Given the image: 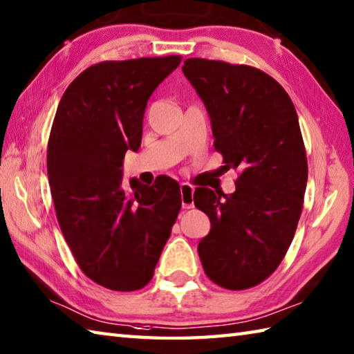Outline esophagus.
<instances>
[{"instance_id":"obj_1","label":"esophagus","mask_w":354,"mask_h":354,"mask_svg":"<svg viewBox=\"0 0 354 354\" xmlns=\"http://www.w3.org/2000/svg\"><path fill=\"white\" fill-rule=\"evenodd\" d=\"M179 190H181V203L183 209H192L194 207V187L189 184H181L179 185Z\"/></svg>"}]
</instances>
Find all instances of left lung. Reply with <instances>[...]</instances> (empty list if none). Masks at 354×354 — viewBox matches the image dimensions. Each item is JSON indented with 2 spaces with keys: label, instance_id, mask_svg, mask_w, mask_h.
<instances>
[{
  "label": "left lung",
  "instance_id": "obj_1",
  "mask_svg": "<svg viewBox=\"0 0 354 354\" xmlns=\"http://www.w3.org/2000/svg\"><path fill=\"white\" fill-rule=\"evenodd\" d=\"M183 73L209 113L223 167L240 171L234 194L195 190V205L210 220L199 259L216 285L248 289L277 269L297 229L308 181L297 113L260 69L187 59Z\"/></svg>",
  "mask_w": 354,
  "mask_h": 354
}]
</instances>
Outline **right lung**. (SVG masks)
<instances>
[{"instance_id":"obj_1","label":"right lung","mask_w":354,"mask_h":354,"mask_svg":"<svg viewBox=\"0 0 354 354\" xmlns=\"http://www.w3.org/2000/svg\"><path fill=\"white\" fill-rule=\"evenodd\" d=\"M181 57L102 62L71 83L57 108L48 178L57 220L86 277L113 291H136L155 274L181 209L179 184L122 185L124 158L138 151L153 91Z\"/></svg>"}]
</instances>
